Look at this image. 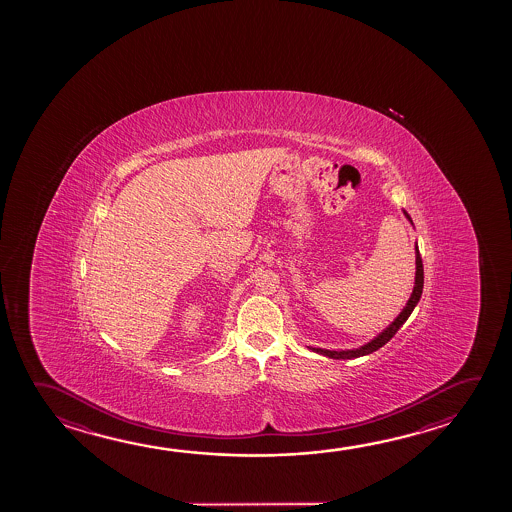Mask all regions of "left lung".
<instances>
[{"label":"left lung","mask_w":512,"mask_h":512,"mask_svg":"<svg viewBox=\"0 0 512 512\" xmlns=\"http://www.w3.org/2000/svg\"><path fill=\"white\" fill-rule=\"evenodd\" d=\"M403 214L404 217L410 221V225L413 226L412 217L408 216V212L403 210ZM422 286H424V269H422V259L421 253H419V246L415 243V282H413L412 295H410L408 302L404 305L403 311L397 314V318H395L394 322L390 323L388 327H385L383 331L379 332L376 338H372V340L365 343V345H361L358 349L329 350L320 349V347H309V349L332 359L359 358V356H367V354H372L374 350L381 349L385 343H388V341L394 338L395 332L399 331V329L403 327V323L408 320V316L412 314L413 309H415V305L419 304V300H421L422 295Z\"/></svg>","instance_id":"left-lung-1"}]
</instances>
